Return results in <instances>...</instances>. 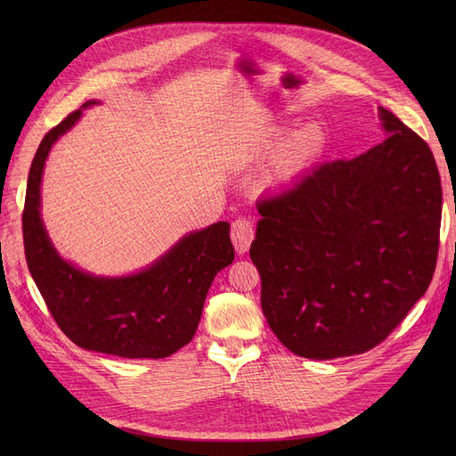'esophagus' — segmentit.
Returning <instances> with one entry per match:
<instances>
[{
	"instance_id": "esophagus-1",
	"label": "esophagus",
	"mask_w": 456,
	"mask_h": 456,
	"mask_svg": "<svg viewBox=\"0 0 456 456\" xmlns=\"http://www.w3.org/2000/svg\"><path fill=\"white\" fill-rule=\"evenodd\" d=\"M253 236H255V231H253V225L249 220L238 218L232 222L231 240H232V246L238 255H244L249 249V246L253 242Z\"/></svg>"
}]
</instances>
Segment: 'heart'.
<instances>
[{
    "label": "heart",
    "mask_w": 456,
    "mask_h": 456,
    "mask_svg": "<svg viewBox=\"0 0 456 456\" xmlns=\"http://www.w3.org/2000/svg\"><path fill=\"white\" fill-rule=\"evenodd\" d=\"M286 127H272L260 133L246 151L248 157H256L272 150L286 134ZM327 148V134L318 124H306L284 138L272 160V177H292L313 164H316Z\"/></svg>",
    "instance_id": "heart-1"
}]
</instances>
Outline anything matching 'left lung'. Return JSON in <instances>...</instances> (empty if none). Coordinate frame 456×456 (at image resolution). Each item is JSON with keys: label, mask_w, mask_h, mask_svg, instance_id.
<instances>
[{"label": "left lung", "mask_w": 456, "mask_h": 456, "mask_svg": "<svg viewBox=\"0 0 456 456\" xmlns=\"http://www.w3.org/2000/svg\"><path fill=\"white\" fill-rule=\"evenodd\" d=\"M387 138L260 201L249 256L260 306L292 353L329 361L373 349L436 268L442 181L427 142L379 107Z\"/></svg>", "instance_id": "obj_1"}]
</instances>
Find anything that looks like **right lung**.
Here are the masks:
<instances>
[{"mask_svg":"<svg viewBox=\"0 0 456 456\" xmlns=\"http://www.w3.org/2000/svg\"><path fill=\"white\" fill-rule=\"evenodd\" d=\"M83 109L45 133L33 159L21 214L28 266L76 346L124 358H166L194 338L210 284L234 258L229 224L186 234L150 268L127 277H95L61 258L40 220V183L47 153Z\"/></svg>","mask_w":456,"mask_h":456,"instance_id":"1","label":"right lung"}]
</instances>
